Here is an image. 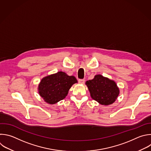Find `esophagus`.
<instances>
[{
    "label": "esophagus",
    "mask_w": 151,
    "mask_h": 151,
    "mask_svg": "<svg viewBox=\"0 0 151 151\" xmlns=\"http://www.w3.org/2000/svg\"><path fill=\"white\" fill-rule=\"evenodd\" d=\"M78 82H79V83H81V84H83L84 82H85V80H84V79H79Z\"/></svg>",
    "instance_id": "34e87169"
}]
</instances>
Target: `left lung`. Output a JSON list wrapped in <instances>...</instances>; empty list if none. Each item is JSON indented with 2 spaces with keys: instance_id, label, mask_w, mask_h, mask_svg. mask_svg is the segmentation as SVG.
<instances>
[{
  "instance_id": "left-lung-1",
  "label": "left lung",
  "mask_w": 151,
  "mask_h": 151,
  "mask_svg": "<svg viewBox=\"0 0 151 151\" xmlns=\"http://www.w3.org/2000/svg\"><path fill=\"white\" fill-rule=\"evenodd\" d=\"M88 86L91 98L104 106L113 104L119 95V89L116 83L101 75H97L92 80L87 81Z\"/></svg>"
}]
</instances>
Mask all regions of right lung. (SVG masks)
Here are the masks:
<instances>
[{
    "label": "right lung",
    "instance_id": "1",
    "mask_svg": "<svg viewBox=\"0 0 151 151\" xmlns=\"http://www.w3.org/2000/svg\"><path fill=\"white\" fill-rule=\"evenodd\" d=\"M78 81L73 76L58 72L43 78L38 85V93L49 104H55L63 99L71 86Z\"/></svg>",
    "mask_w": 151,
    "mask_h": 151
}]
</instances>
